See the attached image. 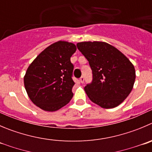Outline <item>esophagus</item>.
<instances>
[{"label":"esophagus","mask_w":152,"mask_h":152,"mask_svg":"<svg viewBox=\"0 0 152 152\" xmlns=\"http://www.w3.org/2000/svg\"><path fill=\"white\" fill-rule=\"evenodd\" d=\"M84 80H85L84 77H83V76H82V77H80V83H84Z\"/></svg>","instance_id":"obj_1"}]
</instances>
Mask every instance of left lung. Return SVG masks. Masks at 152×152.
<instances>
[{"mask_svg": "<svg viewBox=\"0 0 152 152\" xmlns=\"http://www.w3.org/2000/svg\"><path fill=\"white\" fill-rule=\"evenodd\" d=\"M77 49L87 59L92 80L84 90L93 103L106 109L120 104L131 92L134 66L121 51L104 42H83Z\"/></svg>", "mask_w": 152, "mask_h": 152, "instance_id": "1", "label": "left lung"}]
</instances>
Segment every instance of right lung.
<instances>
[{"label":"right lung","instance_id":"right-lung-1","mask_svg":"<svg viewBox=\"0 0 152 152\" xmlns=\"http://www.w3.org/2000/svg\"><path fill=\"white\" fill-rule=\"evenodd\" d=\"M73 43L50 45L29 66L24 83L30 100L45 111L58 110L73 97L74 66L70 58L76 51Z\"/></svg>","mask_w":152,"mask_h":152}]
</instances>
